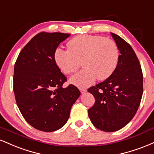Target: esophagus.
I'll use <instances>...</instances> for the list:
<instances>
[{"mask_svg":"<svg viewBox=\"0 0 154 154\" xmlns=\"http://www.w3.org/2000/svg\"><path fill=\"white\" fill-rule=\"evenodd\" d=\"M79 89H80L81 93H85V92L87 91V89H86V88H84V87H79Z\"/></svg>","mask_w":154,"mask_h":154,"instance_id":"34e87169","label":"esophagus"}]
</instances>
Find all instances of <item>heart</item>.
<instances>
[{"label":"heart","mask_w":154,"mask_h":154,"mask_svg":"<svg viewBox=\"0 0 154 154\" xmlns=\"http://www.w3.org/2000/svg\"><path fill=\"white\" fill-rule=\"evenodd\" d=\"M68 50L57 48L54 58L61 71L68 75L81 66L82 70L70 79L73 84L84 87L91 84L96 78L105 80L112 75L120 60V50L115 42L102 36L80 35L68 42Z\"/></svg>","instance_id":"heart-1"}]
</instances>
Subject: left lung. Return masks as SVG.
<instances>
[{
    "mask_svg": "<svg viewBox=\"0 0 154 154\" xmlns=\"http://www.w3.org/2000/svg\"><path fill=\"white\" fill-rule=\"evenodd\" d=\"M111 34L120 53L117 68L107 79L88 89L95 99L88 117L96 128L105 132L119 131L133 118L143 92V76L136 54L120 36Z\"/></svg>",
    "mask_w": 154,
    "mask_h": 154,
    "instance_id": "1",
    "label": "left lung"
}]
</instances>
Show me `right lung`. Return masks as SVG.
Returning <instances> with one entry per match:
<instances>
[{"mask_svg":"<svg viewBox=\"0 0 154 154\" xmlns=\"http://www.w3.org/2000/svg\"><path fill=\"white\" fill-rule=\"evenodd\" d=\"M70 35L40 32L23 47L15 63L13 88L16 104L26 122L39 131L62 128L81 94L73 84L63 87L67 78L54 58L60 43Z\"/></svg>","mask_w":154,"mask_h":154,"instance_id":"right-lung-1","label":"right lung"}]
</instances>
